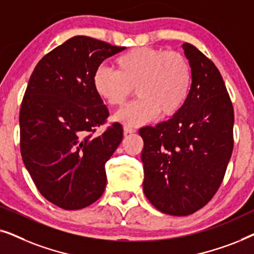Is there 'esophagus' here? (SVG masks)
<instances>
[{"mask_svg": "<svg viewBox=\"0 0 254 254\" xmlns=\"http://www.w3.org/2000/svg\"><path fill=\"white\" fill-rule=\"evenodd\" d=\"M135 131H136V129H135V128H133V127L127 126V125H126V126H124V134H125V135L135 133Z\"/></svg>", "mask_w": 254, "mask_h": 254, "instance_id": "obj_1", "label": "esophagus"}]
</instances>
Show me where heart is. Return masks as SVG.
<instances>
[{
	"mask_svg": "<svg viewBox=\"0 0 254 254\" xmlns=\"http://www.w3.org/2000/svg\"><path fill=\"white\" fill-rule=\"evenodd\" d=\"M116 69L100 65L93 74L97 96L110 106H121L133 93L138 98L116 114L119 123L137 126L161 116L178 113L189 97L192 70L179 52L138 47L119 55Z\"/></svg>",
	"mask_w": 254,
	"mask_h": 254,
	"instance_id": "b5f03b06",
	"label": "heart"
}]
</instances>
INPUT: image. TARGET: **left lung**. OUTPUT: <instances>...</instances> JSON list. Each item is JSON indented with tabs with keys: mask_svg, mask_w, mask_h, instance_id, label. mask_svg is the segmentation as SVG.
<instances>
[{
	"mask_svg": "<svg viewBox=\"0 0 254 254\" xmlns=\"http://www.w3.org/2000/svg\"><path fill=\"white\" fill-rule=\"evenodd\" d=\"M192 84L182 110L169 120L141 128L143 192L162 213L187 216L209 202L234 149V109L213 62L183 44Z\"/></svg>",
	"mask_w": 254,
	"mask_h": 254,
	"instance_id": "left-lung-1",
	"label": "left lung"
}]
</instances>
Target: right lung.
<instances>
[{
	"label": "right lung",
	"mask_w": 254,
	"mask_h": 254,
	"mask_svg": "<svg viewBox=\"0 0 254 254\" xmlns=\"http://www.w3.org/2000/svg\"><path fill=\"white\" fill-rule=\"evenodd\" d=\"M76 36L34 68L19 112L20 154L45 199L65 210L82 209L103 195L105 164L124 136L114 123L95 134L109 110L93 89L96 69L124 51Z\"/></svg>",
	"instance_id": "1"
}]
</instances>
